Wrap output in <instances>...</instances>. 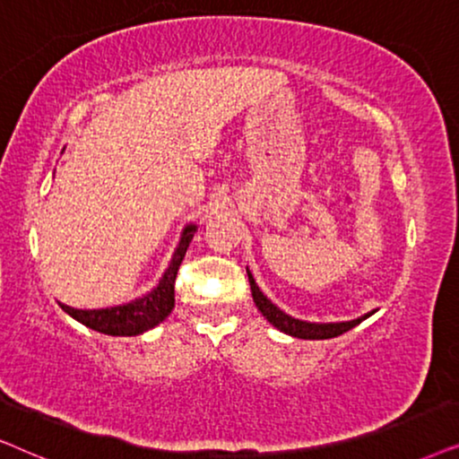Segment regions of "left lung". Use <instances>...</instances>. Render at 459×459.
<instances>
[{"label":"left lung","mask_w":459,"mask_h":459,"mask_svg":"<svg viewBox=\"0 0 459 459\" xmlns=\"http://www.w3.org/2000/svg\"><path fill=\"white\" fill-rule=\"evenodd\" d=\"M247 279H249V287H252V296H254V302L258 310L262 313V316L271 323L273 327H277L279 332H283L287 335H291V338H300V340H327V338H335V335L348 332V329H352L354 325H359V323L368 319V316L374 315V310L368 315H361L357 316V319L352 321H338V323H313V321H302V319H296V316L287 315L281 310L277 304H273L268 298L262 293V290L255 283L254 274L249 273L247 268Z\"/></svg>","instance_id":"1"}]
</instances>
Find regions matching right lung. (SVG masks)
Returning a JSON list of instances; mask_svg holds the SVG:
<instances>
[{"mask_svg":"<svg viewBox=\"0 0 459 459\" xmlns=\"http://www.w3.org/2000/svg\"><path fill=\"white\" fill-rule=\"evenodd\" d=\"M197 224H186L182 229L180 241L174 249L172 260L161 274L159 283L146 291L144 296L136 300L117 304V307L107 308H73L66 304H60V308L82 325L94 329V332L107 335H140L159 325L174 308V281L178 274V268L185 260L188 243L193 241Z\"/></svg>","mask_w":459,"mask_h":459,"instance_id":"1","label":"right lung"}]
</instances>
